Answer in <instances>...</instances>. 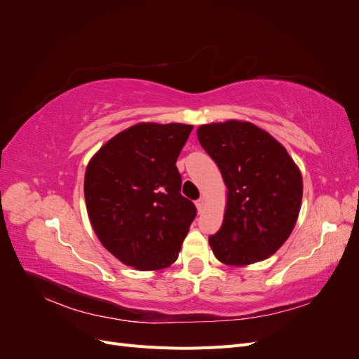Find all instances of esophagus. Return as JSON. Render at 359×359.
I'll list each match as a JSON object with an SVG mask.
<instances>
[{
    "mask_svg": "<svg viewBox=\"0 0 359 359\" xmlns=\"http://www.w3.org/2000/svg\"><path fill=\"white\" fill-rule=\"evenodd\" d=\"M203 206H205V201H203V199H198V201H196V208H198L199 212L203 211Z\"/></svg>",
    "mask_w": 359,
    "mask_h": 359,
    "instance_id": "esophagus-1",
    "label": "esophagus"
}]
</instances>
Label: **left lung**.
<instances>
[{
	"instance_id": "left-lung-1",
	"label": "left lung",
	"mask_w": 359,
	"mask_h": 359,
	"mask_svg": "<svg viewBox=\"0 0 359 359\" xmlns=\"http://www.w3.org/2000/svg\"><path fill=\"white\" fill-rule=\"evenodd\" d=\"M202 148L219 166L227 208L208 238L226 265L260 262L285 244L297 223L302 178L283 145L252 123L226 121L198 128Z\"/></svg>"
}]
</instances>
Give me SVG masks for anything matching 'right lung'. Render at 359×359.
<instances>
[{
    "label": "right lung",
    "instance_id": "right-lung-1",
    "mask_svg": "<svg viewBox=\"0 0 359 359\" xmlns=\"http://www.w3.org/2000/svg\"><path fill=\"white\" fill-rule=\"evenodd\" d=\"M193 126L142 123L112 137L85 172V202L95 235L123 264L166 268L196 217L181 194L177 160Z\"/></svg>",
    "mask_w": 359,
    "mask_h": 359
}]
</instances>
